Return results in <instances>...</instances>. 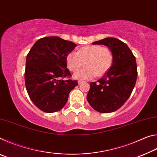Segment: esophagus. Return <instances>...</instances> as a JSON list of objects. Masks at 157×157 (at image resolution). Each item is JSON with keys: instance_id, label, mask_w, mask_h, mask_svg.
Returning a JSON list of instances; mask_svg holds the SVG:
<instances>
[{"instance_id": "obj_1", "label": "esophagus", "mask_w": 157, "mask_h": 157, "mask_svg": "<svg viewBox=\"0 0 157 157\" xmlns=\"http://www.w3.org/2000/svg\"><path fill=\"white\" fill-rule=\"evenodd\" d=\"M82 82H83V81H82V80H78V84H82Z\"/></svg>"}]
</instances>
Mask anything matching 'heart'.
Masks as SVG:
<instances>
[{"label":"heart","mask_w":157,"mask_h":157,"mask_svg":"<svg viewBox=\"0 0 157 157\" xmlns=\"http://www.w3.org/2000/svg\"><path fill=\"white\" fill-rule=\"evenodd\" d=\"M66 63L69 70L76 72L74 75L77 79H89L96 75L102 76L107 72L113 63V52L108 47L100 45H91L79 49L78 52L69 53L66 57Z\"/></svg>","instance_id":"obj_1"}]
</instances>
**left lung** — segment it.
<instances>
[{
    "label": "left lung",
    "mask_w": 157,
    "mask_h": 157,
    "mask_svg": "<svg viewBox=\"0 0 157 157\" xmlns=\"http://www.w3.org/2000/svg\"><path fill=\"white\" fill-rule=\"evenodd\" d=\"M92 44L109 48L113 63L98 82L90 83L87 100L98 112H113L124 104L134 88L138 74L136 58L129 47L118 39L108 37Z\"/></svg>",
    "instance_id": "left-lung-1"
}]
</instances>
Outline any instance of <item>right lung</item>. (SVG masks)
Here are the masks:
<instances>
[{
	"label": "right lung",
	"mask_w": 157,
	"mask_h": 157,
	"mask_svg": "<svg viewBox=\"0 0 157 157\" xmlns=\"http://www.w3.org/2000/svg\"><path fill=\"white\" fill-rule=\"evenodd\" d=\"M77 46L59 36L39 39L27 55L25 83L29 97L39 109L53 113L64 107L71 91L78 85L70 78L66 57Z\"/></svg>",
	"instance_id": "obj_1"
}]
</instances>
